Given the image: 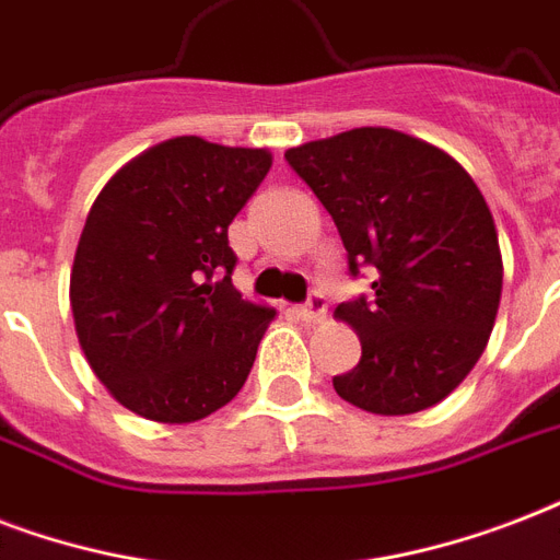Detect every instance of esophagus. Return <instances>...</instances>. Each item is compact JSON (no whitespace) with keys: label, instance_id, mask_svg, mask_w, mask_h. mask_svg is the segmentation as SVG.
<instances>
[{"label":"esophagus","instance_id":"34e87169","mask_svg":"<svg viewBox=\"0 0 560 560\" xmlns=\"http://www.w3.org/2000/svg\"><path fill=\"white\" fill-rule=\"evenodd\" d=\"M324 315H327V298L320 292H312L310 298H306V303L298 306V318L301 320H320Z\"/></svg>","mask_w":560,"mask_h":560}]
</instances>
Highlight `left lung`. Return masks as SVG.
<instances>
[{"instance_id": "obj_1", "label": "left lung", "mask_w": 560, "mask_h": 560, "mask_svg": "<svg viewBox=\"0 0 560 560\" xmlns=\"http://www.w3.org/2000/svg\"><path fill=\"white\" fill-rule=\"evenodd\" d=\"M285 163L336 221L350 277L376 268L371 294L336 310L362 359L332 388L374 415L441 402L474 371L500 310V242L474 177L392 128L306 142Z\"/></svg>"}]
</instances>
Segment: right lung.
<instances>
[{
	"instance_id": "right-lung-1",
	"label": "right lung",
	"mask_w": 560,
	"mask_h": 560,
	"mask_svg": "<svg viewBox=\"0 0 560 560\" xmlns=\"http://www.w3.org/2000/svg\"><path fill=\"white\" fill-rule=\"evenodd\" d=\"M268 168L266 149L175 137L95 198L69 301L90 368L140 418L192 423L248 380L275 310L236 292L228 228Z\"/></svg>"
}]
</instances>
